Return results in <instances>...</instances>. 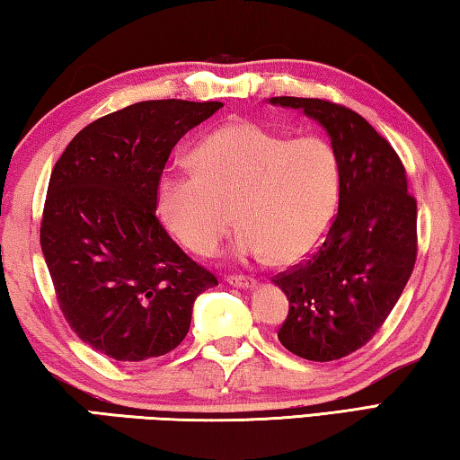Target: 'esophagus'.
Masks as SVG:
<instances>
[{"label":"esophagus","mask_w":460,"mask_h":460,"mask_svg":"<svg viewBox=\"0 0 460 460\" xmlns=\"http://www.w3.org/2000/svg\"><path fill=\"white\" fill-rule=\"evenodd\" d=\"M227 282L231 284V286H235V288H253L255 286V279L253 278H249V276H227Z\"/></svg>","instance_id":"obj_1"}]
</instances>
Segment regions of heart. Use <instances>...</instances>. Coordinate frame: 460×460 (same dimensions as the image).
Segmentation results:
<instances>
[{
	"label": "heart",
	"instance_id": "heart-1",
	"mask_svg": "<svg viewBox=\"0 0 460 460\" xmlns=\"http://www.w3.org/2000/svg\"><path fill=\"white\" fill-rule=\"evenodd\" d=\"M192 174H166L155 211L178 243L213 255L233 215L241 255L292 263L321 243L339 202V155L323 136L286 139L258 121H233L190 154Z\"/></svg>",
	"mask_w": 460,
	"mask_h": 460
}]
</instances>
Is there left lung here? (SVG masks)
<instances>
[{
  "instance_id": "obj_1",
  "label": "left lung",
  "mask_w": 460,
  "mask_h": 460,
  "mask_svg": "<svg viewBox=\"0 0 460 460\" xmlns=\"http://www.w3.org/2000/svg\"><path fill=\"white\" fill-rule=\"evenodd\" d=\"M270 103L316 119L339 155V208L323 243L274 278L290 302L279 342L302 359L334 361L369 342L400 300L418 255L416 199L400 155L353 109L302 97Z\"/></svg>"
}]
</instances>
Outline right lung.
<instances>
[{"label": "right lung", "mask_w": 460, "mask_h": 460, "mask_svg": "<svg viewBox=\"0 0 460 460\" xmlns=\"http://www.w3.org/2000/svg\"><path fill=\"white\" fill-rule=\"evenodd\" d=\"M219 101H142L89 123L62 152L46 194L40 245L76 337L115 361L166 355L192 305L217 286L155 215L168 155Z\"/></svg>", "instance_id": "1"}]
</instances>
